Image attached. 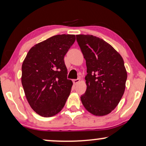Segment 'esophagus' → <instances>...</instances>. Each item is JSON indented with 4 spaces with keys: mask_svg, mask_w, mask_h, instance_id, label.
I'll return each instance as SVG.
<instances>
[{
    "mask_svg": "<svg viewBox=\"0 0 146 146\" xmlns=\"http://www.w3.org/2000/svg\"><path fill=\"white\" fill-rule=\"evenodd\" d=\"M80 80L79 78H78V79H74V80H73V83H74V85H76L77 84H78L79 82H80Z\"/></svg>",
    "mask_w": 146,
    "mask_h": 146,
    "instance_id": "34e87169",
    "label": "esophagus"
}]
</instances>
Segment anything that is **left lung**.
I'll return each instance as SVG.
<instances>
[{
    "instance_id": "obj_1",
    "label": "left lung",
    "mask_w": 146,
    "mask_h": 146,
    "mask_svg": "<svg viewBox=\"0 0 146 146\" xmlns=\"http://www.w3.org/2000/svg\"><path fill=\"white\" fill-rule=\"evenodd\" d=\"M76 40L87 67V88L80 97L82 103L92 114H108L125 91L127 72L123 60L110 44L98 37L79 35Z\"/></svg>"
}]
</instances>
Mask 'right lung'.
I'll use <instances>...</instances> for the list:
<instances>
[{
  "instance_id": "obj_1",
  "label": "right lung",
  "mask_w": 146,
  "mask_h": 146,
  "mask_svg": "<svg viewBox=\"0 0 146 146\" xmlns=\"http://www.w3.org/2000/svg\"><path fill=\"white\" fill-rule=\"evenodd\" d=\"M74 35L52 36L30 49L22 65L21 82L32 109L52 117L64 106L72 82L67 79L64 58L74 42Z\"/></svg>"
}]
</instances>
